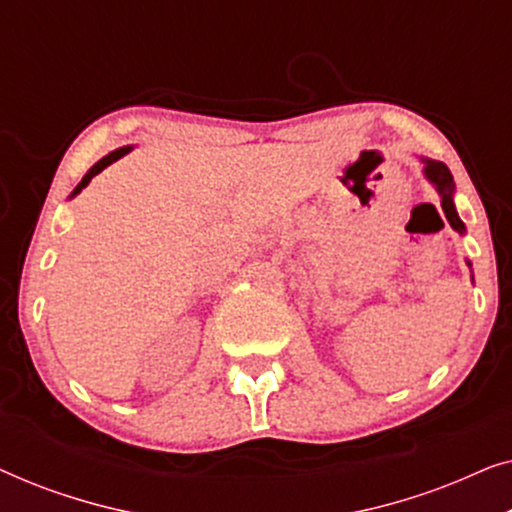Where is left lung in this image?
<instances>
[{"label": "left lung", "instance_id": "8db88e82", "mask_svg": "<svg viewBox=\"0 0 512 512\" xmlns=\"http://www.w3.org/2000/svg\"><path fill=\"white\" fill-rule=\"evenodd\" d=\"M424 160V174L426 179L431 181L433 186H436V191L440 195V205H443V212L447 216V221H450V226L457 230V233L464 235L466 233V226L464 221L459 219L457 209H454V179L450 170H447L445 163H438V160H429V158H422ZM471 265V263H468Z\"/></svg>", "mask_w": 512, "mask_h": 512}]
</instances>
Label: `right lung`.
Instances as JSON below:
<instances>
[{
    "instance_id": "1",
    "label": "right lung",
    "mask_w": 512,
    "mask_h": 512,
    "mask_svg": "<svg viewBox=\"0 0 512 512\" xmlns=\"http://www.w3.org/2000/svg\"><path fill=\"white\" fill-rule=\"evenodd\" d=\"M130 149H132V146H123V149H116V151H111V153H109V156H104L102 160H97V163H95V165H93V167H90V170H88V174H86V177H83V179H81V184L74 188L72 198H74V195H76V193H81V188H86V186L90 184V179H93V177H95V174H100V172H102V170H104V167H107V165H111V163H116V160H118V158H123V156H125V153H128Z\"/></svg>"
}]
</instances>
